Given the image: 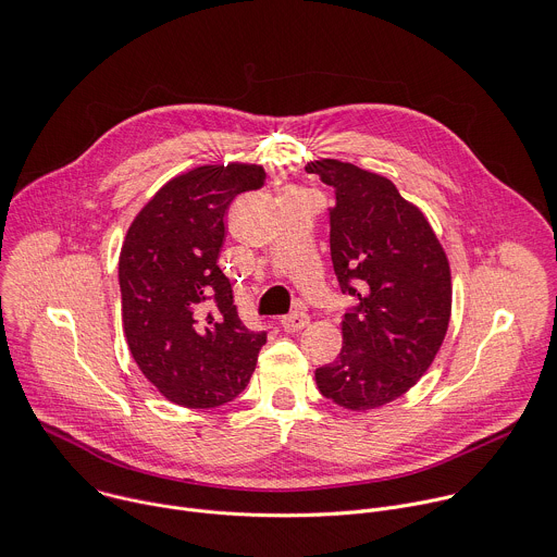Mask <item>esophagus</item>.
Here are the masks:
<instances>
[{"mask_svg":"<svg viewBox=\"0 0 557 557\" xmlns=\"http://www.w3.org/2000/svg\"><path fill=\"white\" fill-rule=\"evenodd\" d=\"M281 324H283L285 331H300L309 324V313L307 311H292L289 315H285L281 320Z\"/></svg>","mask_w":557,"mask_h":557,"instance_id":"34e87169","label":"esophagus"}]
</instances>
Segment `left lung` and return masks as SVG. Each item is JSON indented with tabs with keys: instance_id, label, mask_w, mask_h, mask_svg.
Masks as SVG:
<instances>
[{
	"instance_id": "left-lung-1",
	"label": "left lung",
	"mask_w": 557,
	"mask_h": 557,
	"mask_svg": "<svg viewBox=\"0 0 557 557\" xmlns=\"http://www.w3.org/2000/svg\"><path fill=\"white\" fill-rule=\"evenodd\" d=\"M336 193L331 261L358 298L343 320V349L315 369L320 393L347 410L382 408L430 369L453 313V276L425 214L377 173L341 160L307 164Z\"/></svg>"
}]
</instances>
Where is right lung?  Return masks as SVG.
Wrapping results in <instances>:
<instances>
[{
  "instance_id": "add662e5",
  "label": "right lung",
  "mask_w": 557,
  "mask_h": 557,
  "mask_svg": "<svg viewBox=\"0 0 557 557\" xmlns=\"http://www.w3.org/2000/svg\"><path fill=\"white\" fill-rule=\"evenodd\" d=\"M265 182L261 164H206L169 180L136 214L119 259L123 329L143 375L173 404L216 408L250 382L265 331H250L219 270L226 212Z\"/></svg>"
}]
</instances>
